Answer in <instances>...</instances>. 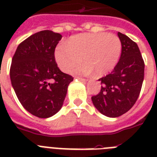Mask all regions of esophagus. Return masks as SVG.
<instances>
[{
    "label": "esophagus",
    "instance_id": "esophagus-1",
    "mask_svg": "<svg viewBox=\"0 0 157 157\" xmlns=\"http://www.w3.org/2000/svg\"><path fill=\"white\" fill-rule=\"evenodd\" d=\"M76 79H77V80H79V81H83V82H86V81H87V80L85 78H82V77H80V76H76V77H75Z\"/></svg>",
    "mask_w": 157,
    "mask_h": 157
}]
</instances>
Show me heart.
I'll return each mask as SVG.
<instances>
[{"label":"heart","instance_id":"obj_1","mask_svg":"<svg viewBox=\"0 0 157 157\" xmlns=\"http://www.w3.org/2000/svg\"><path fill=\"white\" fill-rule=\"evenodd\" d=\"M121 53V41L115 34L107 33L80 34L70 38L67 45L61 44L55 50V59L63 71L78 63L71 72L88 75L95 71L102 76L114 68Z\"/></svg>","mask_w":157,"mask_h":157}]
</instances>
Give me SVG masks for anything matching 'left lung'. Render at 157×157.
I'll return each mask as SVG.
<instances>
[{
	"mask_svg": "<svg viewBox=\"0 0 157 157\" xmlns=\"http://www.w3.org/2000/svg\"><path fill=\"white\" fill-rule=\"evenodd\" d=\"M121 54L113 71L98 79L102 86L92 102L98 112L108 117H118L136 103L144 78V62L139 46L126 35L118 33Z\"/></svg>",
	"mask_w": 157,
	"mask_h": 157,
	"instance_id": "left-lung-1",
	"label": "left lung"
}]
</instances>
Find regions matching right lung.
<instances>
[{
	"mask_svg": "<svg viewBox=\"0 0 157 157\" xmlns=\"http://www.w3.org/2000/svg\"><path fill=\"white\" fill-rule=\"evenodd\" d=\"M62 35L40 31L18 45L11 63L10 81L18 99L28 112L48 118L61 109L73 77L58 67L54 50Z\"/></svg>",
	"mask_w": 157,
	"mask_h": 157,
	"instance_id": "add662e5",
	"label": "right lung"
}]
</instances>
